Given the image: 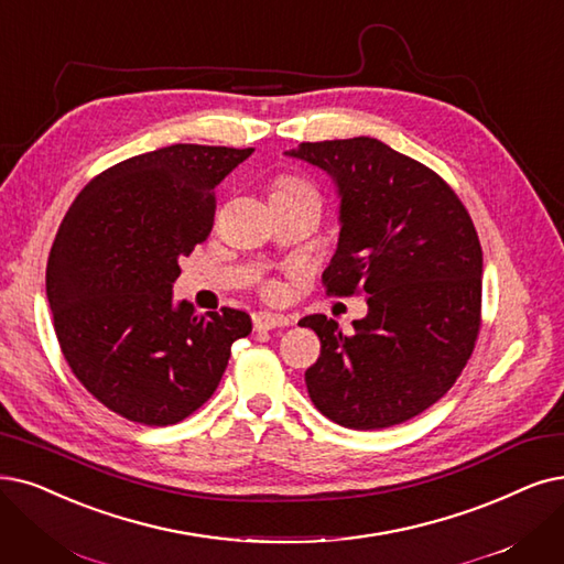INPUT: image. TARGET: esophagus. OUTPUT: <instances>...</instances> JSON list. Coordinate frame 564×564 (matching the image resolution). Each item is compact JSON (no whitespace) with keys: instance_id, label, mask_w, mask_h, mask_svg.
<instances>
[{"instance_id":"obj_1","label":"esophagus","mask_w":564,"mask_h":564,"mask_svg":"<svg viewBox=\"0 0 564 564\" xmlns=\"http://www.w3.org/2000/svg\"><path fill=\"white\" fill-rule=\"evenodd\" d=\"M252 319H254L257 330H273V328H284L291 324V319L284 317V314H273V312H257Z\"/></svg>"}]
</instances>
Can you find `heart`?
Segmentation results:
<instances>
[{"instance_id":"obj_1","label":"heart","mask_w":564,"mask_h":564,"mask_svg":"<svg viewBox=\"0 0 564 564\" xmlns=\"http://www.w3.org/2000/svg\"><path fill=\"white\" fill-rule=\"evenodd\" d=\"M305 183H301V180L296 177H282L278 180V189H291V187H303Z\"/></svg>"}]
</instances>
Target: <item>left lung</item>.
Masks as SVG:
<instances>
[{
	"label": "left lung",
	"instance_id": "obj_1",
	"mask_svg": "<svg viewBox=\"0 0 564 564\" xmlns=\"http://www.w3.org/2000/svg\"><path fill=\"white\" fill-rule=\"evenodd\" d=\"M286 154L326 171L340 196L326 291L368 303L349 335L326 314L299 322L322 340L307 393L351 431L408 421L454 387L475 349L484 273L475 224L435 171L377 139L301 143Z\"/></svg>",
	"mask_w": 564,
	"mask_h": 564
}]
</instances>
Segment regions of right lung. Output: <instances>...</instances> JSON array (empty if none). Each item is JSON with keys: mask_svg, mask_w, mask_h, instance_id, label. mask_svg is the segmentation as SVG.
<instances>
[{"mask_svg": "<svg viewBox=\"0 0 564 564\" xmlns=\"http://www.w3.org/2000/svg\"><path fill=\"white\" fill-rule=\"evenodd\" d=\"M254 148L175 143L99 173L55 236L46 294L80 384L116 414L171 425L196 412L252 333L234 307L173 301L177 261L213 229L215 187Z\"/></svg>", "mask_w": 564, "mask_h": 564, "instance_id": "obj_1", "label": "right lung"}]
</instances>
